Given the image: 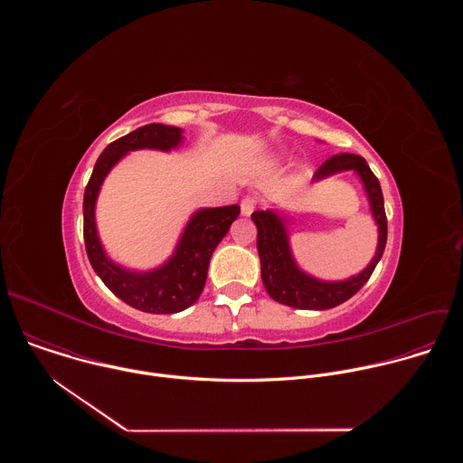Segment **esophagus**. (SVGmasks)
<instances>
[{"label":"esophagus","mask_w":463,"mask_h":463,"mask_svg":"<svg viewBox=\"0 0 463 463\" xmlns=\"http://www.w3.org/2000/svg\"><path fill=\"white\" fill-rule=\"evenodd\" d=\"M240 209H241V214H243V216H250L252 211L256 209V197H252V195L243 197L241 203H240Z\"/></svg>","instance_id":"esophagus-1"}]
</instances>
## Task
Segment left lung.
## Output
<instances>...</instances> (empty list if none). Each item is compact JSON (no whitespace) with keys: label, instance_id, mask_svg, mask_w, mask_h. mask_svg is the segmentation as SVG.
Returning <instances> with one entry per match:
<instances>
[{"label":"left lung","instance_id":"8db88e82","mask_svg":"<svg viewBox=\"0 0 463 463\" xmlns=\"http://www.w3.org/2000/svg\"><path fill=\"white\" fill-rule=\"evenodd\" d=\"M354 170L364 186L368 195V203L372 216L377 223L379 241L375 256L368 266L355 277H350L341 282L318 280L302 269H298L297 261L289 249V236L286 229V220L280 218L275 211H256L250 214L258 229L256 247L260 254L261 266V282L269 297L284 306L298 309H329L335 307L348 298H352L372 277L377 261L381 260L386 245V214L384 200L377 177L366 165L361 156L339 154L324 161L313 175V181H320L334 174Z\"/></svg>","mask_w":463,"mask_h":463}]
</instances>
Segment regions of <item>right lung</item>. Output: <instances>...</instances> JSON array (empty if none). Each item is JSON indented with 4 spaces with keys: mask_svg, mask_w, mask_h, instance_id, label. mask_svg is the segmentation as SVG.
I'll list each match as a JSON object with an SVG mask.
<instances>
[{
    "mask_svg": "<svg viewBox=\"0 0 463 463\" xmlns=\"http://www.w3.org/2000/svg\"><path fill=\"white\" fill-rule=\"evenodd\" d=\"M181 141L183 129L175 126L146 124L137 128L104 148L84 192V241L91 268L113 295L146 313H177L200 298L211 256L240 214L238 205L194 213L174 254L154 271H129L108 258L95 225V203L106 175L128 152L143 148L168 152Z\"/></svg>",
    "mask_w": 463,
    "mask_h": 463,
    "instance_id": "obj_1",
    "label": "right lung"
}]
</instances>
